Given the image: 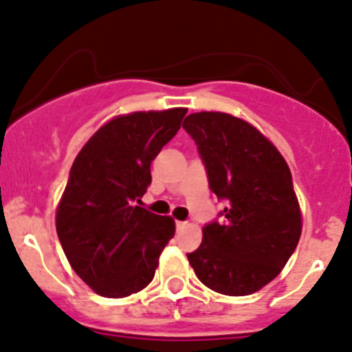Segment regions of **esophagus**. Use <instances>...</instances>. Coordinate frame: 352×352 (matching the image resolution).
Listing matches in <instances>:
<instances>
[{
    "label": "esophagus",
    "mask_w": 352,
    "mask_h": 352,
    "mask_svg": "<svg viewBox=\"0 0 352 352\" xmlns=\"http://www.w3.org/2000/svg\"><path fill=\"white\" fill-rule=\"evenodd\" d=\"M187 225V221H175V227L177 230H180V228H184Z\"/></svg>",
    "instance_id": "1"
}]
</instances>
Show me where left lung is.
Segmentation results:
<instances>
[{
    "mask_svg": "<svg viewBox=\"0 0 352 352\" xmlns=\"http://www.w3.org/2000/svg\"><path fill=\"white\" fill-rule=\"evenodd\" d=\"M223 199L221 221L203 228V242L187 254L197 278L225 296H248L274 280L301 237V210L284 156L256 127L220 111L184 120Z\"/></svg>",
    "mask_w": 352,
    "mask_h": 352,
    "instance_id": "obj_1",
    "label": "left lung"
}]
</instances>
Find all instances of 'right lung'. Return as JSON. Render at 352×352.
I'll return each mask as SVG.
<instances>
[{"mask_svg": "<svg viewBox=\"0 0 352 352\" xmlns=\"http://www.w3.org/2000/svg\"><path fill=\"white\" fill-rule=\"evenodd\" d=\"M186 113V108H172L115 117L72 165L56 232L70 267L96 294L127 298L155 277L175 221L135 203L151 184V162Z\"/></svg>", "mask_w": 352, "mask_h": 352, "instance_id": "right-lung-1", "label": "right lung"}]
</instances>
